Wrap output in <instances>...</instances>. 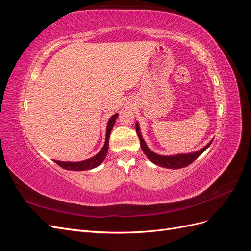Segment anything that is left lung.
I'll return each instance as SVG.
<instances>
[{"mask_svg": "<svg viewBox=\"0 0 251 251\" xmlns=\"http://www.w3.org/2000/svg\"><path fill=\"white\" fill-rule=\"evenodd\" d=\"M136 132H137V135L140 140V146L141 149L143 151V153L147 155V157L150 159V160L157 164L163 166V168H168V169H181V168H185V166L189 165L192 162H194L197 158H198L203 151L206 150L210 144L211 141L209 143H207L203 149L193 151V153H188V154H178V155H172V156H162V155H158L156 153H154L153 151H151L146 141L142 138V135L140 132V127L138 123H136Z\"/></svg>", "mask_w": 251, "mask_h": 251, "instance_id": "8db88e82", "label": "left lung"}]
</instances>
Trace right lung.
<instances>
[{
	"instance_id": "obj_1",
	"label": "right lung",
	"mask_w": 251,
	"mask_h": 251,
	"mask_svg": "<svg viewBox=\"0 0 251 251\" xmlns=\"http://www.w3.org/2000/svg\"><path fill=\"white\" fill-rule=\"evenodd\" d=\"M118 116V114H114V115L109 119L108 125H107V132H105V141H104V146L102 149L98 151V153L91 157L90 159H87V160L83 161H77V162H71V161H58L54 160L59 166H62L65 170H69V171H87V170H92L96 166L100 165L103 159L107 156L108 153V149H109V138H110V134L112 128L114 126V124H115V120Z\"/></svg>"
}]
</instances>
